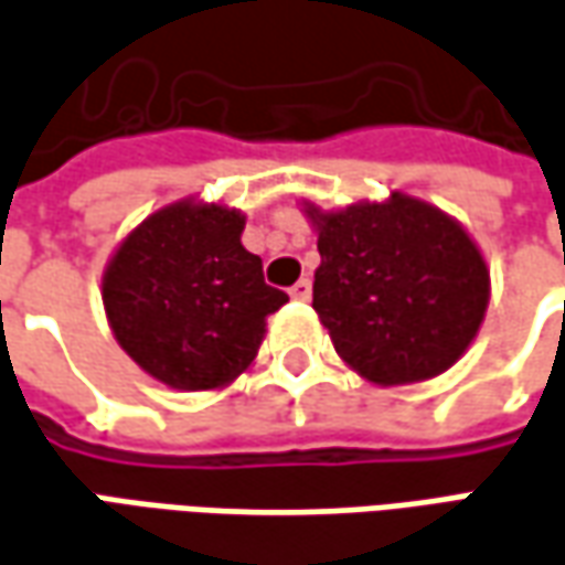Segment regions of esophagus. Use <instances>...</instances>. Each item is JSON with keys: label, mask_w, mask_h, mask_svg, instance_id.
<instances>
[{"label": "esophagus", "mask_w": 565, "mask_h": 565, "mask_svg": "<svg viewBox=\"0 0 565 565\" xmlns=\"http://www.w3.org/2000/svg\"><path fill=\"white\" fill-rule=\"evenodd\" d=\"M290 297H294V299H309V297H312V281H309V278H299V281L290 287Z\"/></svg>", "instance_id": "esophagus-1"}]
</instances>
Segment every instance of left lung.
I'll return each instance as SVG.
<instances>
[{
  "label": "left lung",
  "mask_w": 565,
  "mask_h": 565,
  "mask_svg": "<svg viewBox=\"0 0 565 565\" xmlns=\"http://www.w3.org/2000/svg\"><path fill=\"white\" fill-rule=\"evenodd\" d=\"M306 213L321 253L312 309L343 362L383 386L458 362L489 306V268L455 218L405 194Z\"/></svg>",
  "instance_id": "1"
}]
</instances>
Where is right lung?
I'll return each instance as SVG.
<instances>
[{"instance_id": "obj_1", "label": "right lung", "mask_w": 565, "mask_h": 565, "mask_svg": "<svg viewBox=\"0 0 565 565\" xmlns=\"http://www.w3.org/2000/svg\"><path fill=\"white\" fill-rule=\"evenodd\" d=\"M244 216L218 203H172L114 253L102 284L107 321L129 359L172 390L232 383L259 352L287 294L241 244Z\"/></svg>"}]
</instances>
